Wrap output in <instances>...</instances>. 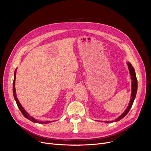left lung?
<instances>
[{
	"instance_id": "left-lung-1",
	"label": "left lung",
	"mask_w": 151,
	"mask_h": 151,
	"mask_svg": "<svg viewBox=\"0 0 151 151\" xmlns=\"http://www.w3.org/2000/svg\"><path fill=\"white\" fill-rule=\"evenodd\" d=\"M127 66H128V68H129V73L131 75V80H132V92H131V98L130 100V102L129 103V105H128L127 108H126V109L124 111V112L122 113L120 116H119L118 118L116 119H115L113 121H106V122L107 123H109V122H116L118 121L119 120H121V119H122L124 117L129 113V111L130 110V109L132 107V105L133 104L134 101V99L136 98V93H137V78L136 76V73L134 71V69L133 66L131 65V64L129 62L127 63Z\"/></svg>"
}]
</instances>
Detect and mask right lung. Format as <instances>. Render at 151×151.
I'll return each instance as SVG.
<instances>
[{"instance_id": "1", "label": "right lung", "mask_w": 151, "mask_h": 151, "mask_svg": "<svg viewBox=\"0 0 151 151\" xmlns=\"http://www.w3.org/2000/svg\"><path fill=\"white\" fill-rule=\"evenodd\" d=\"M16 72H17V68L16 70H15V72H14V82H13V93H14V99L16 101V103L17 104L18 107L19 108V109L20 110L21 113H22V114H23L26 118H27L28 119H29L30 121L33 122H37V123H40V124H45V123H49V122H51L52 121H45V122H42V121H38L37 119H35V118H32V116H30L29 114H28L26 111L24 109V108L22 107V106L21 105V104L20 103L19 99L17 98V94H16V91H15V78H16Z\"/></svg>"}]
</instances>
